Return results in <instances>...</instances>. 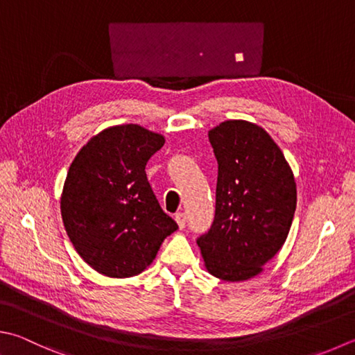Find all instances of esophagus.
I'll return each mask as SVG.
<instances>
[{
  "mask_svg": "<svg viewBox=\"0 0 355 355\" xmlns=\"http://www.w3.org/2000/svg\"><path fill=\"white\" fill-rule=\"evenodd\" d=\"M175 222H177L180 230L184 228V225H186V216H184V212H177V214H175Z\"/></svg>",
  "mask_w": 355,
  "mask_h": 355,
  "instance_id": "obj_1",
  "label": "esophagus"
}]
</instances>
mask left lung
<instances>
[{
    "label": "left lung",
    "mask_w": 355,
    "mask_h": 355,
    "mask_svg": "<svg viewBox=\"0 0 355 355\" xmlns=\"http://www.w3.org/2000/svg\"><path fill=\"white\" fill-rule=\"evenodd\" d=\"M218 164L216 216L200 236L205 267L223 281H245L284 245L296 209L293 172L262 127L242 119L211 128Z\"/></svg>",
    "instance_id": "1"
}]
</instances>
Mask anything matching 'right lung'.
I'll use <instances>...</instances> for the list:
<instances>
[{
  "label": "right lung",
  "instance_id": "add662e5",
  "mask_svg": "<svg viewBox=\"0 0 355 355\" xmlns=\"http://www.w3.org/2000/svg\"><path fill=\"white\" fill-rule=\"evenodd\" d=\"M163 146V135L138 124L113 125L89 139L69 166L63 225L82 259L108 278L144 272L178 228L146 175L147 161Z\"/></svg>",
  "mask_w": 355,
  "mask_h": 355
}]
</instances>
